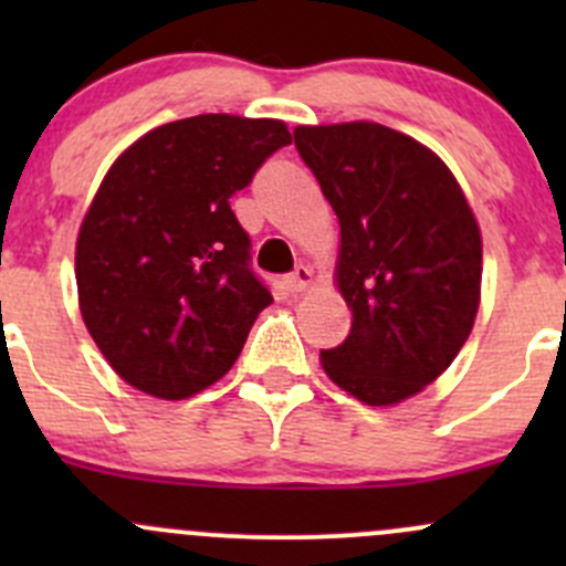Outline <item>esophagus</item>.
<instances>
[{
  "mask_svg": "<svg viewBox=\"0 0 566 566\" xmlns=\"http://www.w3.org/2000/svg\"><path fill=\"white\" fill-rule=\"evenodd\" d=\"M284 282H287L290 293H304V290L312 284V271L306 265H298L293 273H287Z\"/></svg>",
  "mask_w": 566,
  "mask_h": 566,
  "instance_id": "obj_1",
  "label": "esophagus"
}]
</instances>
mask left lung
I'll use <instances>...</instances> for the list:
<instances>
[{
    "label": "left lung",
    "mask_w": 566,
    "mask_h": 566,
    "mask_svg": "<svg viewBox=\"0 0 566 566\" xmlns=\"http://www.w3.org/2000/svg\"><path fill=\"white\" fill-rule=\"evenodd\" d=\"M298 156L342 230L336 282L353 312L342 345L319 350L336 386L394 405L438 378L479 310L482 238L447 164L380 123L298 125Z\"/></svg>",
    "instance_id": "1"
}]
</instances>
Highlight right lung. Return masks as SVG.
<instances>
[{
	"instance_id": "add662e5",
	"label": "right lung",
	"mask_w": 566,
	"mask_h": 566,
	"mask_svg": "<svg viewBox=\"0 0 566 566\" xmlns=\"http://www.w3.org/2000/svg\"><path fill=\"white\" fill-rule=\"evenodd\" d=\"M284 145L279 119L199 114L145 134L108 169L78 232L76 284L125 384L186 399L230 373L273 304L230 197Z\"/></svg>"
}]
</instances>
